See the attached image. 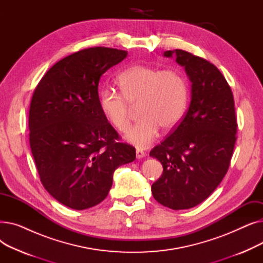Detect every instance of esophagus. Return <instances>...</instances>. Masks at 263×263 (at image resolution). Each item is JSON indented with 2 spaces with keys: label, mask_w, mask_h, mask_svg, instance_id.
<instances>
[{
  "label": "esophagus",
  "mask_w": 263,
  "mask_h": 263,
  "mask_svg": "<svg viewBox=\"0 0 263 263\" xmlns=\"http://www.w3.org/2000/svg\"><path fill=\"white\" fill-rule=\"evenodd\" d=\"M146 156V154L142 149H136V158L137 159H143Z\"/></svg>",
  "instance_id": "34e87169"
}]
</instances>
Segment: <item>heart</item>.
Returning <instances> with one entry per match:
<instances>
[{"label": "heart", "instance_id": "heart-1", "mask_svg": "<svg viewBox=\"0 0 263 263\" xmlns=\"http://www.w3.org/2000/svg\"><path fill=\"white\" fill-rule=\"evenodd\" d=\"M120 92L103 88L99 95L104 117L120 132L126 131L132 117V107L139 108L141 120L124 135L139 147H147L160 133L175 129L184 116L189 102L185 76L177 69L133 65L118 76Z\"/></svg>", "mask_w": 263, "mask_h": 263}]
</instances>
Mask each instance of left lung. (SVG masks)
<instances>
[{"label":"left lung","instance_id":"1","mask_svg":"<svg viewBox=\"0 0 263 263\" xmlns=\"http://www.w3.org/2000/svg\"><path fill=\"white\" fill-rule=\"evenodd\" d=\"M164 57H175L184 67L192 97L182 121L150 151L163 166L151 192L161 204L183 210L202 202L222 182L238 124L231 88L213 64L179 49L164 52Z\"/></svg>","mask_w":263,"mask_h":263}]
</instances>
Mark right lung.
I'll return each mask as SVG.
<instances>
[{
    "instance_id": "obj_1",
    "label": "right lung",
    "mask_w": 263,
    "mask_h": 263,
    "mask_svg": "<svg viewBox=\"0 0 263 263\" xmlns=\"http://www.w3.org/2000/svg\"><path fill=\"white\" fill-rule=\"evenodd\" d=\"M127 55L105 47L76 52L53 65L33 93L30 145L40 181L71 209L100 203L115 170L135 160V148L119 142L98 95L101 76Z\"/></svg>"
}]
</instances>
